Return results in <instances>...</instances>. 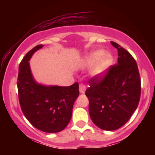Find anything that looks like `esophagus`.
<instances>
[{"label": "esophagus", "instance_id": "esophagus-1", "mask_svg": "<svg viewBox=\"0 0 155 155\" xmlns=\"http://www.w3.org/2000/svg\"><path fill=\"white\" fill-rule=\"evenodd\" d=\"M79 89V92H81V93L82 94L85 93V91H86V87H85L84 85L80 84Z\"/></svg>", "mask_w": 155, "mask_h": 155}]
</instances>
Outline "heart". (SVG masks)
<instances>
[{
  "label": "heart",
  "mask_w": 155,
  "mask_h": 155,
  "mask_svg": "<svg viewBox=\"0 0 155 155\" xmlns=\"http://www.w3.org/2000/svg\"><path fill=\"white\" fill-rule=\"evenodd\" d=\"M113 62V57L111 53L104 52V50L92 51L85 55L80 60L79 65L82 67L92 66L90 71V76L93 79H102L106 76L108 68Z\"/></svg>",
  "instance_id": "heart-1"
}]
</instances>
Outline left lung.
<instances>
[{"label": "left lung", "instance_id": "8db88e82", "mask_svg": "<svg viewBox=\"0 0 155 155\" xmlns=\"http://www.w3.org/2000/svg\"><path fill=\"white\" fill-rule=\"evenodd\" d=\"M118 50L117 65L101 80L91 79L85 95L93 123L104 130L123 126L136 111L140 96V79L136 60L127 51L111 41Z\"/></svg>", "mask_w": 155, "mask_h": 155}]
</instances>
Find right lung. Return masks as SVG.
<instances>
[{
  "label": "right lung",
  "mask_w": 155,
  "mask_h": 155,
  "mask_svg": "<svg viewBox=\"0 0 155 155\" xmlns=\"http://www.w3.org/2000/svg\"><path fill=\"white\" fill-rule=\"evenodd\" d=\"M44 45L28 51L19 66L17 88L22 111L27 120L39 130L54 133L62 131L72 116L73 106L79 95V84L69 87L38 83L31 72L29 61Z\"/></svg>",
  "instance_id": "right-lung-1"
}]
</instances>
